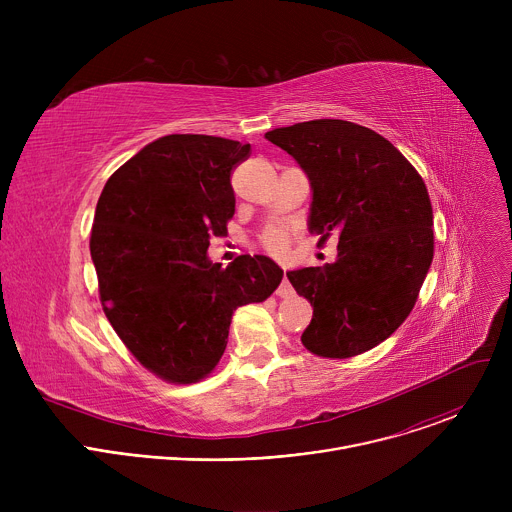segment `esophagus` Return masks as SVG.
I'll return each instance as SVG.
<instances>
[{
    "instance_id": "1",
    "label": "esophagus",
    "mask_w": 512,
    "mask_h": 512,
    "mask_svg": "<svg viewBox=\"0 0 512 512\" xmlns=\"http://www.w3.org/2000/svg\"><path fill=\"white\" fill-rule=\"evenodd\" d=\"M277 296L279 298H291V296H294V287H291V283H289L287 269H283V281H281V285L277 289Z\"/></svg>"
}]
</instances>
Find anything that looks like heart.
I'll return each mask as SVG.
<instances>
[{"instance_id":"b5f03b06","label":"heart","mask_w":512,"mask_h":512,"mask_svg":"<svg viewBox=\"0 0 512 512\" xmlns=\"http://www.w3.org/2000/svg\"><path fill=\"white\" fill-rule=\"evenodd\" d=\"M289 245V235L283 229H269L261 235V247L271 255H283Z\"/></svg>"}]
</instances>
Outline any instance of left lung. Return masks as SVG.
Returning a JSON list of instances; mask_svg holds the SVG:
<instances>
[{
    "label": "left lung",
    "instance_id": "8db88e82",
    "mask_svg": "<svg viewBox=\"0 0 512 512\" xmlns=\"http://www.w3.org/2000/svg\"><path fill=\"white\" fill-rule=\"evenodd\" d=\"M312 182L310 233L338 235V259L289 271L314 316L302 344L350 358L387 340L411 314L433 259V210L423 178L377 131L314 119L267 131Z\"/></svg>",
    "mask_w": 512,
    "mask_h": 512
}]
</instances>
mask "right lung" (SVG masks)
Listing matches in <instances>:
<instances>
[{"instance_id": "right-lung-1", "label": "right lung", "mask_w": 512, "mask_h": 512, "mask_svg": "<svg viewBox=\"0 0 512 512\" xmlns=\"http://www.w3.org/2000/svg\"><path fill=\"white\" fill-rule=\"evenodd\" d=\"M249 143L174 133L145 145L107 180L91 229L99 298L143 369L190 385L221 360L237 308L265 302L283 271L263 255L229 267L206 255L235 214L233 170Z\"/></svg>"}]
</instances>
